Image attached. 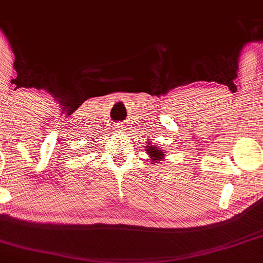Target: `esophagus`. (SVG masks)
<instances>
[{
  "mask_svg": "<svg viewBox=\"0 0 263 263\" xmlns=\"http://www.w3.org/2000/svg\"><path fill=\"white\" fill-rule=\"evenodd\" d=\"M116 131H119L120 134H121V132L125 131V127H123L122 123H116Z\"/></svg>",
  "mask_w": 263,
  "mask_h": 263,
  "instance_id": "34e87169",
  "label": "esophagus"
}]
</instances>
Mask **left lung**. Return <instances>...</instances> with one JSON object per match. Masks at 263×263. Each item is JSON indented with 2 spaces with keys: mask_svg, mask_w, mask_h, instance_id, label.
I'll list each match as a JSON object with an SVG mask.
<instances>
[{
  "mask_svg": "<svg viewBox=\"0 0 263 263\" xmlns=\"http://www.w3.org/2000/svg\"><path fill=\"white\" fill-rule=\"evenodd\" d=\"M146 151H147V155L151 157V159H152L153 163H159V161H162L163 157L165 156V152H163L162 149L157 148L156 146H153V144H148L147 143L146 146Z\"/></svg>",
  "mask_w": 263,
  "mask_h": 263,
  "instance_id": "left-lung-1",
  "label": "left lung"
}]
</instances>
